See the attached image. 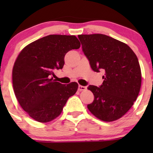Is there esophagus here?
<instances>
[{"instance_id": "1", "label": "esophagus", "mask_w": 153, "mask_h": 153, "mask_svg": "<svg viewBox=\"0 0 153 153\" xmlns=\"http://www.w3.org/2000/svg\"><path fill=\"white\" fill-rule=\"evenodd\" d=\"M78 90L79 91H85L86 90V87L85 86H83V85H79V87H78Z\"/></svg>"}]
</instances>
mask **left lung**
Masks as SVG:
<instances>
[{
    "mask_svg": "<svg viewBox=\"0 0 153 153\" xmlns=\"http://www.w3.org/2000/svg\"><path fill=\"white\" fill-rule=\"evenodd\" d=\"M78 37L93 70L105 72L100 87H88L95 97L88 108L101 120H118L130 109L141 88V72L137 56L126 44L106 35Z\"/></svg>",
    "mask_w": 153,
    "mask_h": 153,
    "instance_id": "left-lung-1",
    "label": "left lung"
}]
</instances>
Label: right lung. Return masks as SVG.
<instances>
[{"instance_id": "right-lung-1", "label": "right lung", "mask_w": 153, "mask_h": 153, "mask_svg": "<svg viewBox=\"0 0 153 153\" xmlns=\"http://www.w3.org/2000/svg\"><path fill=\"white\" fill-rule=\"evenodd\" d=\"M80 46L74 35H50L29 44L19 54L12 70L14 94L23 109L34 120H53L76 93L78 83L62 84L52 76L56 70L63 68L65 54Z\"/></svg>"}]
</instances>
